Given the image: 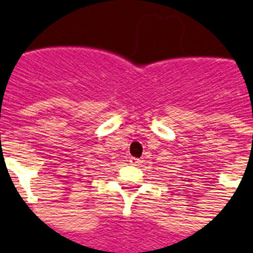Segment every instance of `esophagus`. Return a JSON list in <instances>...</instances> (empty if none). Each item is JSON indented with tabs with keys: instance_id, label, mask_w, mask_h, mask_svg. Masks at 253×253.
Here are the masks:
<instances>
[{
	"instance_id": "obj_1",
	"label": "esophagus",
	"mask_w": 253,
	"mask_h": 253,
	"mask_svg": "<svg viewBox=\"0 0 253 253\" xmlns=\"http://www.w3.org/2000/svg\"><path fill=\"white\" fill-rule=\"evenodd\" d=\"M141 160H139V159H135V157H131L130 159V164L131 165H133V166H139V165H141Z\"/></svg>"
}]
</instances>
